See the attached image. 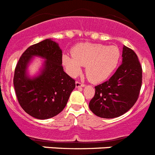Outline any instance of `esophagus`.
<instances>
[{
  "label": "esophagus",
  "mask_w": 155,
  "mask_h": 155,
  "mask_svg": "<svg viewBox=\"0 0 155 155\" xmlns=\"http://www.w3.org/2000/svg\"><path fill=\"white\" fill-rule=\"evenodd\" d=\"M75 85H76V87H84V84H81V83H80V82H78V81H76V83H75Z\"/></svg>",
  "instance_id": "1"
}]
</instances>
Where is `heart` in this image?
Here are the masks:
<instances>
[{
  "label": "heart",
  "instance_id": "heart-1",
  "mask_svg": "<svg viewBox=\"0 0 155 155\" xmlns=\"http://www.w3.org/2000/svg\"><path fill=\"white\" fill-rule=\"evenodd\" d=\"M71 53L72 56H62V65L67 74L71 78H76L81 73L84 66L87 79L94 84L107 80L118 67L121 57L116 46L90 42L77 45Z\"/></svg>",
  "mask_w": 155,
  "mask_h": 155
}]
</instances>
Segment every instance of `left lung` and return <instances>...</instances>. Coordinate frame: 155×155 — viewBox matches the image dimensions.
Listing matches in <instances>:
<instances>
[{
	"label": "left lung",
	"instance_id": "left-lung-1",
	"mask_svg": "<svg viewBox=\"0 0 155 155\" xmlns=\"http://www.w3.org/2000/svg\"><path fill=\"white\" fill-rule=\"evenodd\" d=\"M123 61L109 81L94 87L95 94L89 102L90 110L98 117L116 118L134 106L142 84V68L137 54L123 47Z\"/></svg>",
	"mask_w": 155,
	"mask_h": 155
}]
</instances>
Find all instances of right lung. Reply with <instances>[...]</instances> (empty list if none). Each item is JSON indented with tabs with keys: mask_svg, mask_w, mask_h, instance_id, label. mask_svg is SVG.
Here are the masks:
<instances>
[{
	"mask_svg": "<svg viewBox=\"0 0 155 155\" xmlns=\"http://www.w3.org/2000/svg\"><path fill=\"white\" fill-rule=\"evenodd\" d=\"M34 57L43 58L35 75L28 67ZM14 87L21 107L38 120H47L62 112L75 87V81L62 67V50L51 39L29 46L19 59L14 75Z\"/></svg>",
	"mask_w": 155,
	"mask_h": 155,
	"instance_id": "add662e5",
	"label": "right lung"
}]
</instances>
